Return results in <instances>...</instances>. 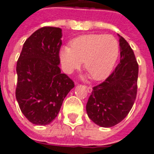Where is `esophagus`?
I'll return each mask as SVG.
<instances>
[{"label": "esophagus", "instance_id": "obj_1", "mask_svg": "<svg viewBox=\"0 0 154 154\" xmlns=\"http://www.w3.org/2000/svg\"><path fill=\"white\" fill-rule=\"evenodd\" d=\"M85 87H86V91H88V93H91V91H92V88H91V86H85Z\"/></svg>", "mask_w": 154, "mask_h": 154}]
</instances>
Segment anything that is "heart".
<instances>
[{"label": "heart", "mask_w": 154, "mask_h": 154, "mask_svg": "<svg viewBox=\"0 0 154 154\" xmlns=\"http://www.w3.org/2000/svg\"><path fill=\"white\" fill-rule=\"evenodd\" d=\"M119 54L118 41L111 35L90 34L78 36L70 45L60 49V58L63 67L71 72L82 65L92 79H105L111 73Z\"/></svg>", "instance_id": "heart-1"}]
</instances>
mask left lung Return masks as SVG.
<instances>
[{"label":"left lung","instance_id":"1","mask_svg":"<svg viewBox=\"0 0 154 154\" xmlns=\"http://www.w3.org/2000/svg\"><path fill=\"white\" fill-rule=\"evenodd\" d=\"M118 36L120 63L103 82L93 87L86 103L88 117L102 127H111L123 120L137 94V61L128 42Z\"/></svg>","mask_w":154,"mask_h":154}]
</instances>
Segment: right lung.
Wrapping results in <instances>:
<instances>
[{"instance_id": "obj_1", "label": "right lung", "mask_w": 154, "mask_h": 154, "mask_svg": "<svg viewBox=\"0 0 154 154\" xmlns=\"http://www.w3.org/2000/svg\"><path fill=\"white\" fill-rule=\"evenodd\" d=\"M61 38V28H40L26 40L17 62L16 100L23 114L35 125L51 123L74 87L59 67Z\"/></svg>"}]
</instances>
